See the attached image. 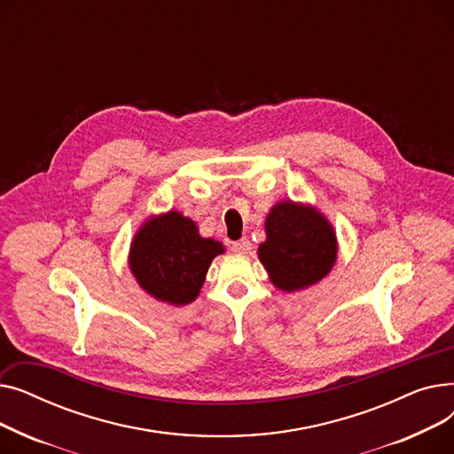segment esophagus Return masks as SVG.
<instances>
[{"instance_id":"esophagus-1","label":"esophagus","mask_w":454,"mask_h":454,"mask_svg":"<svg viewBox=\"0 0 454 454\" xmlns=\"http://www.w3.org/2000/svg\"><path fill=\"white\" fill-rule=\"evenodd\" d=\"M231 250L239 254H248L252 250V243L247 239V237H243V239L231 243Z\"/></svg>"}]
</instances>
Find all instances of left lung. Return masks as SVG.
<instances>
[{"instance_id":"left-lung-1","label":"left lung","mask_w":454,"mask_h":454,"mask_svg":"<svg viewBox=\"0 0 454 454\" xmlns=\"http://www.w3.org/2000/svg\"><path fill=\"white\" fill-rule=\"evenodd\" d=\"M267 241L259 259L281 291H298L320 281L337 259V237L322 215L301 204L279 202L265 223Z\"/></svg>"}]
</instances>
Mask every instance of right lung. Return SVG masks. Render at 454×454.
I'll list each match as a JSON object with an SVG mask.
<instances>
[{
	"mask_svg": "<svg viewBox=\"0 0 454 454\" xmlns=\"http://www.w3.org/2000/svg\"><path fill=\"white\" fill-rule=\"evenodd\" d=\"M223 252L221 243L202 239L193 221L169 211L137 231L130 248V269L154 298L185 305L199 296L211 259Z\"/></svg>",
	"mask_w": 454,
	"mask_h": 454,
	"instance_id": "right-lung-1",
	"label": "right lung"
}]
</instances>
